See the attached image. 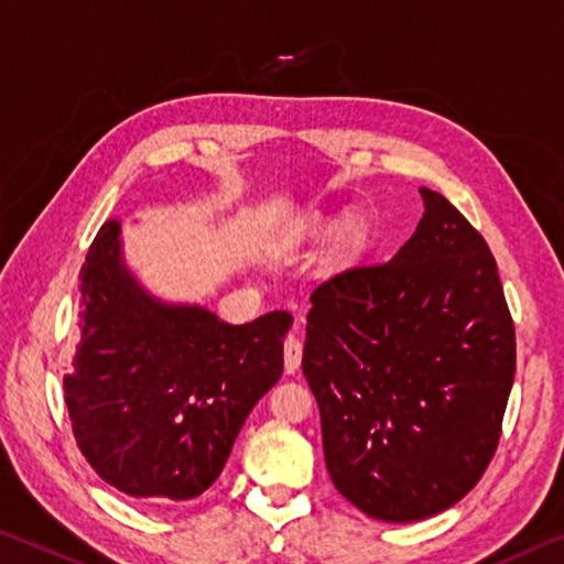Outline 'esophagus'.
<instances>
[{"mask_svg": "<svg viewBox=\"0 0 564 564\" xmlns=\"http://www.w3.org/2000/svg\"><path fill=\"white\" fill-rule=\"evenodd\" d=\"M301 359H303V344L299 336H289L283 341V361H285V371L293 373L299 371L301 366Z\"/></svg>", "mask_w": 564, "mask_h": 564, "instance_id": "esophagus-1", "label": "esophagus"}]
</instances>
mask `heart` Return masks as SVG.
<instances>
[{
  "mask_svg": "<svg viewBox=\"0 0 564 564\" xmlns=\"http://www.w3.org/2000/svg\"><path fill=\"white\" fill-rule=\"evenodd\" d=\"M316 228H321V226H318V223H311V230H316Z\"/></svg>",
  "mask_w": 564,
  "mask_h": 564,
  "instance_id": "b5f03b06",
  "label": "heart"
}]
</instances>
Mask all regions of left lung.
Here are the masks:
<instances>
[{"mask_svg":"<svg viewBox=\"0 0 564 564\" xmlns=\"http://www.w3.org/2000/svg\"><path fill=\"white\" fill-rule=\"evenodd\" d=\"M424 216L389 263L311 293L303 377L336 489L381 522L457 505L495 457L517 346L487 240L422 187Z\"/></svg>","mask_w":564,"mask_h":564,"instance_id":"1","label":"left lung"}]
</instances>
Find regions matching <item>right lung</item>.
<instances>
[{
    "instance_id": "obj_1",
    "label": "right lung",
    "mask_w": 564,
    "mask_h": 564,
    "mask_svg": "<svg viewBox=\"0 0 564 564\" xmlns=\"http://www.w3.org/2000/svg\"><path fill=\"white\" fill-rule=\"evenodd\" d=\"M79 341L65 404L79 452L142 502H183L220 477L250 409L283 373L291 314L243 326L150 296L107 220L79 271Z\"/></svg>"
}]
</instances>
